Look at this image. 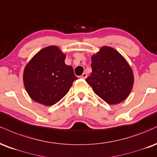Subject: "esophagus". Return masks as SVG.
I'll return each instance as SVG.
<instances>
[{
    "label": "esophagus",
    "instance_id": "34e87169",
    "mask_svg": "<svg viewBox=\"0 0 157 157\" xmlns=\"http://www.w3.org/2000/svg\"><path fill=\"white\" fill-rule=\"evenodd\" d=\"M86 77H87V74H86V73H84L82 75H81V78H84V79H85V78H86Z\"/></svg>",
    "mask_w": 157,
    "mask_h": 157
}]
</instances>
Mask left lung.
<instances>
[{
	"label": "left lung",
	"instance_id": "1",
	"mask_svg": "<svg viewBox=\"0 0 157 157\" xmlns=\"http://www.w3.org/2000/svg\"><path fill=\"white\" fill-rule=\"evenodd\" d=\"M91 59L93 72L86 82L94 93L109 104L124 101L134 84L133 71L126 59L109 46L101 48Z\"/></svg>",
	"mask_w": 157,
	"mask_h": 157
}]
</instances>
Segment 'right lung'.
<instances>
[{
  "label": "right lung",
  "instance_id": "right-lung-1",
  "mask_svg": "<svg viewBox=\"0 0 157 157\" xmlns=\"http://www.w3.org/2000/svg\"><path fill=\"white\" fill-rule=\"evenodd\" d=\"M66 55L57 46L44 48L28 62L23 83L32 100L45 106L56 104L77 79L71 65L64 63Z\"/></svg>",
  "mask_w": 157,
  "mask_h": 157
}]
</instances>
